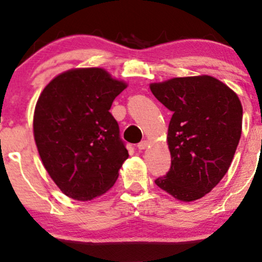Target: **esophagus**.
Instances as JSON below:
<instances>
[{
  "label": "esophagus",
  "mask_w": 262,
  "mask_h": 262,
  "mask_svg": "<svg viewBox=\"0 0 262 262\" xmlns=\"http://www.w3.org/2000/svg\"><path fill=\"white\" fill-rule=\"evenodd\" d=\"M147 146H148V141L147 140H144V141L139 142V144H138L139 150H145V148H146Z\"/></svg>",
  "instance_id": "obj_1"
}]
</instances>
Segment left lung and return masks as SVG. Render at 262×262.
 Segmentation results:
<instances>
[{
	"label": "left lung",
	"instance_id": "1",
	"mask_svg": "<svg viewBox=\"0 0 262 262\" xmlns=\"http://www.w3.org/2000/svg\"><path fill=\"white\" fill-rule=\"evenodd\" d=\"M152 94L173 112L167 142L170 169L156 185L181 202L204 197L227 173L242 134L238 95L208 75L151 83Z\"/></svg>",
	"mask_w": 262,
	"mask_h": 262
}]
</instances>
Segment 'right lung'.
Instances as JSON below:
<instances>
[{
    "label": "right lung",
    "instance_id": "obj_1",
    "mask_svg": "<svg viewBox=\"0 0 262 262\" xmlns=\"http://www.w3.org/2000/svg\"><path fill=\"white\" fill-rule=\"evenodd\" d=\"M128 84L101 68L71 69L46 85L34 112V138L46 170L62 193L92 201L114 186L129 157L110 114Z\"/></svg>",
    "mask_w": 262,
    "mask_h": 262
}]
</instances>
